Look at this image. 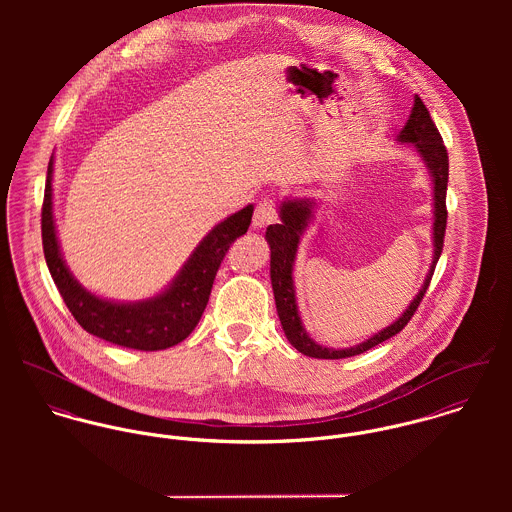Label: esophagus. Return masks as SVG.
<instances>
[{
	"label": "esophagus",
	"mask_w": 512,
	"mask_h": 512,
	"mask_svg": "<svg viewBox=\"0 0 512 512\" xmlns=\"http://www.w3.org/2000/svg\"><path fill=\"white\" fill-rule=\"evenodd\" d=\"M276 203L274 201H260L256 211H254V217H252V226L254 228H264L268 224H272L276 220Z\"/></svg>",
	"instance_id": "1"
}]
</instances>
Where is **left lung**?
<instances>
[{
    "mask_svg": "<svg viewBox=\"0 0 512 512\" xmlns=\"http://www.w3.org/2000/svg\"><path fill=\"white\" fill-rule=\"evenodd\" d=\"M398 142L402 144H412L422 157L432 183H434V258L430 272L420 288L418 295L410 301L406 311L386 329L374 333L370 339L363 343L349 347V349H331L315 343L299 317L297 303H295V288H293V264H295V254L299 246V238L313 220V209L315 201L311 199H286L280 205V222L270 224L266 230V240L270 244V278H272V290H274V299H276V309L278 317L282 321V329L288 337V341L293 347L307 357L313 359H347L361 355L368 349L380 345L382 341L394 337L400 333L412 315L416 313L422 297L426 295V290L430 286V280L434 276L436 264H438L439 254L443 250V236H445V224H447V211H445V193H447V175H449V161H447V149L443 146V140L439 136L438 128L422 102L420 96L414 98L412 114L398 134Z\"/></svg>",
    "mask_w": 512,
    "mask_h": 512,
    "instance_id": "1",
    "label": "left lung"
}]
</instances>
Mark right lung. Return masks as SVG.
I'll list each match as a JSON object with an SVG mask.
<instances>
[{
	"label": "right lung",
	"mask_w": 512,
	"mask_h": 512,
	"mask_svg": "<svg viewBox=\"0 0 512 512\" xmlns=\"http://www.w3.org/2000/svg\"><path fill=\"white\" fill-rule=\"evenodd\" d=\"M254 207L219 222L193 250L175 280L144 301H114L82 288L63 260L53 217V155L47 169L45 201L41 211L43 252L51 278L63 295L78 325L108 343L138 349L163 351L191 335L207 303L220 262L230 244L246 234Z\"/></svg>",
	"instance_id": "right-lung-1"
}]
</instances>
